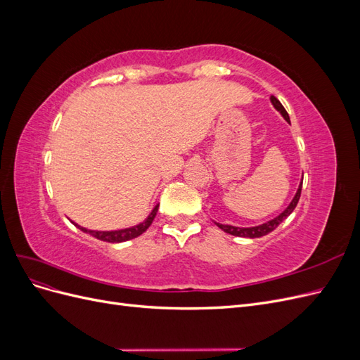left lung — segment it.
<instances>
[{"label":"left lung","instance_id":"8db88e82","mask_svg":"<svg viewBox=\"0 0 360 360\" xmlns=\"http://www.w3.org/2000/svg\"><path fill=\"white\" fill-rule=\"evenodd\" d=\"M270 102H271V105H274V106L276 108V110L282 114V117H284V118L287 120V122L290 123V117H288V114H287V111H285V108L282 106V103L276 99L275 96H270ZM302 183H303V179H302V181H300V184H299V189H297L296 195H294V198L291 200V202L288 204L287 209H285L284 212H282L281 214H278L276 217H274V219H271V221H267L266 224H261V225H257V226H249V228L233 226V225H224V224H216V225L219 226L222 231H225V233H228V234H231V236H236V237H249V238L263 237V236H266V234L274 231L275 228H276L282 221L287 219V217L292 213V210L296 209V205H297L299 198H300V192H302Z\"/></svg>","mask_w":360,"mask_h":360}]
</instances>
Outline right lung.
<instances>
[{
	"label": "right lung",
	"instance_id": "right-lung-1",
	"mask_svg": "<svg viewBox=\"0 0 360 360\" xmlns=\"http://www.w3.org/2000/svg\"><path fill=\"white\" fill-rule=\"evenodd\" d=\"M158 209H159V205H155V209L151 210V213L147 216V219L144 222H141V224H138L135 226H130V228H123V230H115V231H93V230H86V228H84V226L76 225L75 222L73 224L78 226L81 231L89 233L93 237L99 238V240L110 242V243H120V242H126V240H130V238H135V237L143 234L151 225V222H153L155 216L158 213Z\"/></svg>",
	"mask_w": 360,
	"mask_h": 360
}]
</instances>
